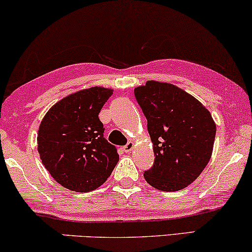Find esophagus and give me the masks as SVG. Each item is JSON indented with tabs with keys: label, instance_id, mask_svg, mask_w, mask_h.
Returning <instances> with one entry per match:
<instances>
[{
	"label": "esophagus",
	"instance_id": "34e87169",
	"mask_svg": "<svg viewBox=\"0 0 252 252\" xmlns=\"http://www.w3.org/2000/svg\"><path fill=\"white\" fill-rule=\"evenodd\" d=\"M133 147H134V143L128 142L125 147H124V151H125V153H130V151H132V149H133Z\"/></svg>",
	"mask_w": 252,
	"mask_h": 252
}]
</instances>
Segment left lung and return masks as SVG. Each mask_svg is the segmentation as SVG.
I'll use <instances>...</instances> for the list:
<instances>
[{
    "instance_id": "obj_1",
    "label": "left lung",
    "mask_w": 252,
    "mask_h": 252,
    "mask_svg": "<svg viewBox=\"0 0 252 252\" xmlns=\"http://www.w3.org/2000/svg\"><path fill=\"white\" fill-rule=\"evenodd\" d=\"M146 116L155 161L143 177L163 191L184 189L211 158L216 124L209 110L177 86L150 80L134 89Z\"/></svg>"
}]
</instances>
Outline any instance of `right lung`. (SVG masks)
Here are the masks:
<instances>
[{"label": "right lung", "instance_id": "right-lung-1", "mask_svg": "<svg viewBox=\"0 0 252 252\" xmlns=\"http://www.w3.org/2000/svg\"><path fill=\"white\" fill-rule=\"evenodd\" d=\"M112 89L92 87L61 99L43 117L37 151L47 171L70 190L98 188L118 163L116 147L104 139L98 113Z\"/></svg>", "mask_w": 252, "mask_h": 252}]
</instances>
